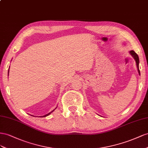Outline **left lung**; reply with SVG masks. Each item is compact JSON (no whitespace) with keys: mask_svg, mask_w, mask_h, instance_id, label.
<instances>
[{"mask_svg":"<svg viewBox=\"0 0 148 148\" xmlns=\"http://www.w3.org/2000/svg\"><path fill=\"white\" fill-rule=\"evenodd\" d=\"M130 53L132 54V56L134 58V59L135 60V61H136V66H137V68H138V73H139V74L140 75V69H139V62H140V60H139V57H138V54L135 53L133 50H132L130 51Z\"/></svg>","mask_w":148,"mask_h":148,"instance_id":"obj_1","label":"left lung"}]
</instances>
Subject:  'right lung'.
Returning <instances> with one entry per match:
<instances>
[{
  "label": "right lung",
  "instance_id": "obj_1",
  "mask_svg": "<svg viewBox=\"0 0 148 148\" xmlns=\"http://www.w3.org/2000/svg\"><path fill=\"white\" fill-rule=\"evenodd\" d=\"M8 72H9V69H8ZM54 110H53L52 112H49V113H48V114H46V115H44V116H42L41 117H43V116L45 117V116H48V115H50V114H51V113H52V112H53Z\"/></svg>",
  "mask_w": 148,
  "mask_h": 148
}]
</instances>
